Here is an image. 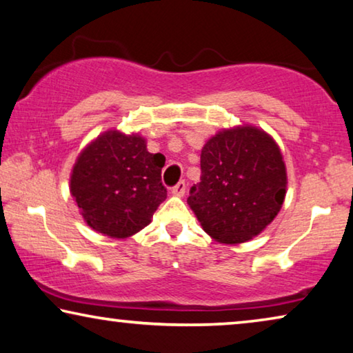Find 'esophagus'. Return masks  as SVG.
<instances>
[{"label":"esophagus","mask_w":353,"mask_h":353,"mask_svg":"<svg viewBox=\"0 0 353 353\" xmlns=\"http://www.w3.org/2000/svg\"><path fill=\"white\" fill-rule=\"evenodd\" d=\"M185 192H187V183L183 181L179 182L177 185L172 187V190H171V193L174 194V196H179V198H182L183 194H185Z\"/></svg>","instance_id":"34e87169"}]
</instances>
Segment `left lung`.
I'll return each instance as SVG.
<instances>
[{
	"mask_svg": "<svg viewBox=\"0 0 353 353\" xmlns=\"http://www.w3.org/2000/svg\"><path fill=\"white\" fill-rule=\"evenodd\" d=\"M288 188L283 154L254 125L223 128L201 150V182L187 203L216 242H248L281 210Z\"/></svg>",
	"mask_w": 353,
	"mask_h": 353,
	"instance_id": "obj_1",
	"label": "left lung"
}]
</instances>
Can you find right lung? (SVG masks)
Here are the masks:
<instances>
[{
    "label": "right lung",
    "instance_id": "obj_1",
    "mask_svg": "<svg viewBox=\"0 0 353 353\" xmlns=\"http://www.w3.org/2000/svg\"><path fill=\"white\" fill-rule=\"evenodd\" d=\"M165 157L150 154L138 133L106 130L77 157L70 194L86 225L111 239L135 236L166 199Z\"/></svg>",
    "mask_w": 353,
    "mask_h": 353
}]
</instances>
